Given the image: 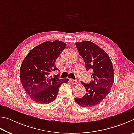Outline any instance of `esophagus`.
<instances>
[{
  "label": "esophagus",
  "mask_w": 134,
  "mask_h": 134,
  "mask_svg": "<svg viewBox=\"0 0 134 134\" xmlns=\"http://www.w3.org/2000/svg\"><path fill=\"white\" fill-rule=\"evenodd\" d=\"M70 81H71V83H73V84H76L77 83V81L76 80H74V79H71Z\"/></svg>",
  "instance_id": "34e87169"
}]
</instances>
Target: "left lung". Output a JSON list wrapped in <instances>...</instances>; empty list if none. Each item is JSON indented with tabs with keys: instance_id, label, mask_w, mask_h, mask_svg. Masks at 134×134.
<instances>
[{
	"instance_id": "left-lung-1",
	"label": "left lung",
	"mask_w": 134,
	"mask_h": 134,
	"mask_svg": "<svg viewBox=\"0 0 134 134\" xmlns=\"http://www.w3.org/2000/svg\"><path fill=\"white\" fill-rule=\"evenodd\" d=\"M76 46L79 55L83 59L86 71L92 70L90 83L82 82L86 89L85 95L75 98L83 107L97 105L107 97L114 82V71L111 59L97 44L90 41L78 42Z\"/></svg>"
}]
</instances>
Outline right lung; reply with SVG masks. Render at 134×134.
I'll return each mask as SVG.
<instances>
[{
	"label": "right lung",
	"mask_w": 134,
	"mask_h": 134,
	"mask_svg": "<svg viewBox=\"0 0 134 134\" xmlns=\"http://www.w3.org/2000/svg\"><path fill=\"white\" fill-rule=\"evenodd\" d=\"M63 42L46 41L35 47L23 60L20 69V78L23 88L34 101L47 104L55 100L59 89L69 79L52 76L57 71L56 59L65 49Z\"/></svg>",
	"instance_id": "right-lung-1"
}]
</instances>
